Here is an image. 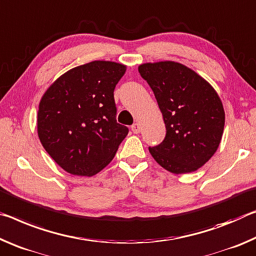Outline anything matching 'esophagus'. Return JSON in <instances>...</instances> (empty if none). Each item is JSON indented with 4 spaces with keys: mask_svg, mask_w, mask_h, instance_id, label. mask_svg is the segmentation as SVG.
<instances>
[{
    "mask_svg": "<svg viewBox=\"0 0 256 256\" xmlns=\"http://www.w3.org/2000/svg\"><path fill=\"white\" fill-rule=\"evenodd\" d=\"M132 132L134 134H138L140 132V124H134L132 126Z\"/></svg>",
    "mask_w": 256,
    "mask_h": 256,
    "instance_id": "esophagus-1",
    "label": "esophagus"
}]
</instances>
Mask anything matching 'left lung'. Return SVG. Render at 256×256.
<instances>
[{
	"instance_id": "obj_1",
	"label": "left lung",
	"mask_w": 256,
	"mask_h": 256,
	"mask_svg": "<svg viewBox=\"0 0 256 256\" xmlns=\"http://www.w3.org/2000/svg\"><path fill=\"white\" fill-rule=\"evenodd\" d=\"M140 76L152 88L166 134L148 148L158 164L172 174H187L204 166L219 146L224 110L216 92L186 66L172 61L144 64Z\"/></svg>"
}]
</instances>
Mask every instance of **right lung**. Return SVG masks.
<instances>
[{
	"label": "right lung",
	"mask_w": 256,
	"mask_h": 256,
	"mask_svg": "<svg viewBox=\"0 0 256 256\" xmlns=\"http://www.w3.org/2000/svg\"><path fill=\"white\" fill-rule=\"evenodd\" d=\"M126 66L93 61L62 74L40 100L37 132L62 169L76 176L100 172L114 158L129 129L116 122V85Z\"/></svg>",
	"instance_id": "add662e5"
}]
</instances>
